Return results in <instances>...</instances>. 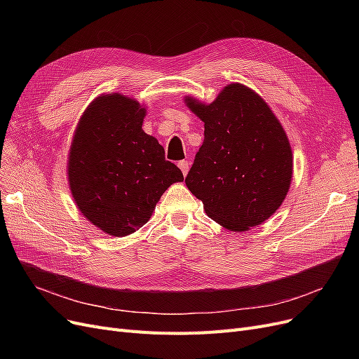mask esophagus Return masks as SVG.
I'll return each mask as SVG.
<instances>
[{"label": "esophagus", "mask_w": 359, "mask_h": 359, "mask_svg": "<svg viewBox=\"0 0 359 359\" xmlns=\"http://www.w3.org/2000/svg\"><path fill=\"white\" fill-rule=\"evenodd\" d=\"M177 165H179V168L182 170V173H183V176H186L187 175V172H189V167H191V163L187 161V160H182V161H179L177 163Z\"/></svg>", "instance_id": "esophagus-1"}]
</instances>
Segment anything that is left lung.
Wrapping results in <instances>:
<instances>
[{
    "label": "left lung",
    "instance_id": "left-lung-1",
    "mask_svg": "<svg viewBox=\"0 0 359 359\" xmlns=\"http://www.w3.org/2000/svg\"><path fill=\"white\" fill-rule=\"evenodd\" d=\"M187 107L205 123L203 142L184 183L210 218L230 231L266 221L285 199L292 151L271 107L249 87L225 86L211 104Z\"/></svg>",
    "mask_w": 359,
    "mask_h": 359
}]
</instances>
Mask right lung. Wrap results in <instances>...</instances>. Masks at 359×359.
<instances>
[{
	"label": "right lung",
	"instance_id": "obj_1",
	"mask_svg": "<svg viewBox=\"0 0 359 359\" xmlns=\"http://www.w3.org/2000/svg\"><path fill=\"white\" fill-rule=\"evenodd\" d=\"M145 113L123 94H102L86 109L69 149L75 203L91 224L115 237L140 230L167 187L183 182L164 148L142 130Z\"/></svg>",
	"mask_w": 359,
	"mask_h": 359
}]
</instances>
